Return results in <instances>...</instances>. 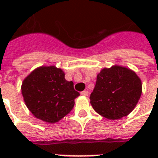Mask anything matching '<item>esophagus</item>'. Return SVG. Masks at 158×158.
<instances>
[{
    "mask_svg": "<svg viewBox=\"0 0 158 158\" xmlns=\"http://www.w3.org/2000/svg\"><path fill=\"white\" fill-rule=\"evenodd\" d=\"M80 94H81V95H83V96H88V95H89V92L86 91V90H84V91L81 92V93H80Z\"/></svg>",
    "mask_w": 158,
    "mask_h": 158,
    "instance_id": "obj_1",
    "label": "esophagus"
}]
</instances>
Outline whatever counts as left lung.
Instances as JSON below:
<instances>
[{"mask_svg":"<svg viewBox=\"0 0 158 158\" xmlns=\"http://www.w3.org/2000/svg\"><path fill=\"white\" fill-rule=\"evenodd\" d=\"M141 94L142 83L135 72L114 65L102 69L98 74L90 103L99 115L118 120L134 110Z\"/></svg>","mask_w":158,"mask_h":158,"instance_id":"left-lung-1","label":"left lung"}]
</instances>
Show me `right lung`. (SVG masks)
<instances>
[{
    "instance_id": "1",
    "label": "right lung",
    "mask_w": 158,
    "mask_h": 158,
    "mask_svg": "<svg viewBox=\"0 0 158 158\" xmlns=\"http://www.w3.org/2000/svg\"><path fill=\"white\" fill-rule=\"evenodd\" d=\"M21 91L27 107L35 117L56 123L70 112L79 96L74 83L64 79V73L55 66H41L26 77Z\"/></svg>"
}]
</instances>
